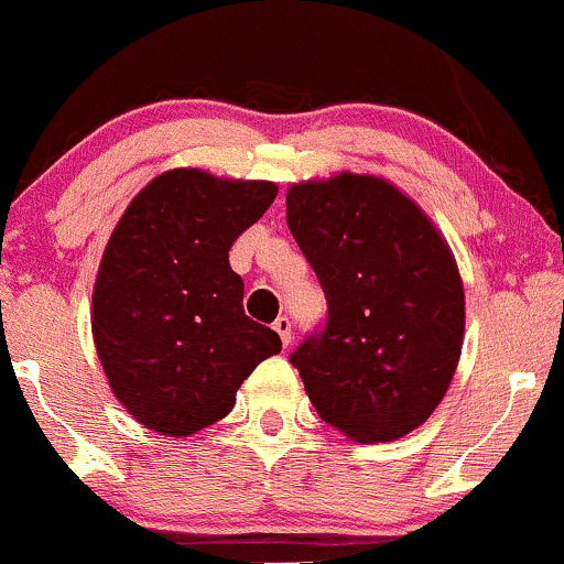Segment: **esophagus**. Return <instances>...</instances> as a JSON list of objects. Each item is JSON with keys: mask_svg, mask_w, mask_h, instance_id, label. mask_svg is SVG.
Wrapping results in <instances>:
<instances>
[{"mask_svg": "<svg viewBox=\"0 0 564 564\" xmlns=\"http://www.w3.org/2000/svg\"><path fill=\"white\" fill-rule=\"evenodd\" d=\"M272 329H275L278 334H281V343L292 345V321L286 318V315H281V318H275V324H272Z\"/></svg>", "mask_w": 564, "mask_h": 564, "instance_id": "obj_1", "label": "esophagus"}]
</instances>
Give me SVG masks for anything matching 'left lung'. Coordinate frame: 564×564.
I'll use <instances>...</instances> for the list:
<instances>
[{"mask_svg": "<svg viewBox=\"0 0 564 564\" xmlns=\"http://www.w3.org/2000/svg\"><path fill=\"white\" fill-rule=\"evenodd\" d=\"M286 208L326 296V321L289 361L337 431L404 436L431 417L460 358L466 300L453 253L410 197L375 176L294 184Z\"/></svg>", "mask_w": 564, "mask_h": 564, "instance_id": "8db88e82", "label": "left lung"}]
</instances>
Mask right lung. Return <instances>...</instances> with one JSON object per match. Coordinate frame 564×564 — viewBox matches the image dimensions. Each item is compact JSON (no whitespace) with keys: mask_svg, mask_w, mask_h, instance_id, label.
Masks as SVG:
<instances>
[{"mask_svg":"<svg viewBox=\"0 0 564 564\" xmlns=\"http://www.w3.org/2000/svg\"><path fill=\"white\" fill-rule=\"evenodd\" d=\"M270 182L176 169L147 184L111 232L93 339L109 386L147 429L187 436L230 414L235 391L281 337L243 311L230 249L262 219Z\"/></svg>","mask_w":564,"mask_h":564,"instance_id":"obj_1","label":"right lung"}]
</instances>
